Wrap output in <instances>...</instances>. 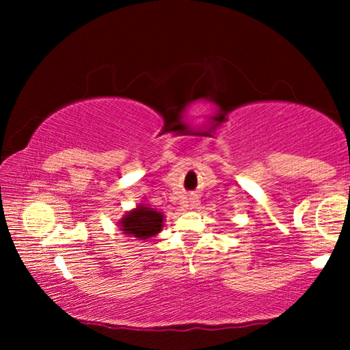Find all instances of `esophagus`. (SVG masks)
Masks as SVG:
<instances>
[{"instance_id": "esophagus-1", "label": "esophagus", "mask_w": 350, "mask_h": 350, "mask_svg": "<svg viewBox=\"0 0 350 350\" xmlns=\"http://www.w3.org/2000/svg\"><path fill=\"white\" fill-rule=\"evenodd\" d=\"M198 204H199V200H198V199H194V198H193V199L189 200V205H191V207H198Z\"/></svg>"}]
</instances>
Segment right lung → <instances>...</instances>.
Masks as SVG:
<instances>
[{"label":"right lung","instance_id":"1","mask_svg":"<svg viewBox=\"0 0 350 350\" xmlns=\"http://www.w3.org/2000/svg\"><path fill=\"white\" fill-rule=\"evenodd\" d=\"M119 226L124 234H129L138 241H146L161 232L164 226V215L154 208H150L146 204H140L137 205V208L124 215V218L119 221Z\"/></svg>","mask_w":350,"mask_h":350}]
</instances>
